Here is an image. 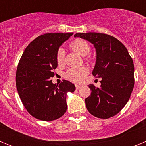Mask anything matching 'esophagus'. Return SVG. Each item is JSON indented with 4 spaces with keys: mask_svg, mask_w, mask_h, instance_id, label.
Returning <instances> with one entry per match:
<instances>
[{
    "mask_svg": "<svg viewBox=\"0 0 146 146\" xmlns=\"http://www.w3.org/2000/svg\"><path fill=\"white\" fill-rule=\"evenodd\" d=\"M81 87H82V86H80V85H75L76 89H79V88H80Z\"/></svg>",
    "mask_w": 146,
    "mask_h": 146,
    "instance_id": "1",
    "label": "esophagus"
}]
</instances>
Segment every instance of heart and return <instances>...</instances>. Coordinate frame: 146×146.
<instances>
[{
	"mask_svg": "<svg viewBox=\"0 0 146 146\" xmlns=\"http://www.w3.org/2000/svg\"><path fill=\"white\" fill-rule=\"evenodd\" d=\"M70 47L80 55L85 56L91 50V47L88 42L82 38H77L70 44ZM56 60L59 66L64 63V52L62 49H59L56 55ZM88 73V69L85 66L80 68H70L66 73V77L69 80L74 82H80L84 80L86 74Z\"/></svg>",
	"mask_w": 146,
	"mask_h": 146,
	"instance_id": "heart-1",
	"label": "heart"
}]
</instances>
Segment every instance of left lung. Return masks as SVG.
Returning a JSON list of instances; mask_svg holds the SVG:
<instances>
[{"mask_svg": "<svg viewBox=\"0 0 146 146\" xmlns=\"http://www.w3.org/2000/svg\"><path fill=\"white\" fill-rule=\"evenodd\" d=\"M74 37L94 44L96 61L92 74L102 78L101 86L89 85L91 95L85 99L88 111L99 118L118 114L129 99L135 85L133 60L116 38L102 33H77Z\"/></svg>", "mask_w": 146, "mask_h": 146, "instance_id": "obj_1", "label": "left lung"}]
</instances>
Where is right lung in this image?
<instances>
[{"instance_id": "add662e5", "label": "right lung", "mask_w": 146, "mask_h": 146, "mask_svg": "<svg viewBox=\"0 0 146 146\" xmlns=\"http://www.w3.org/2000/svg\"><path fill=\"white\" fill-rule=\"evenodd\" d=\"M73 33H48L32 41L21 56L16 72V86L23 105L32 116L44 121L56 120L66 112V93L75 86L63 80L53 84L59 47Z\"/></svg>"}]
</instances>
